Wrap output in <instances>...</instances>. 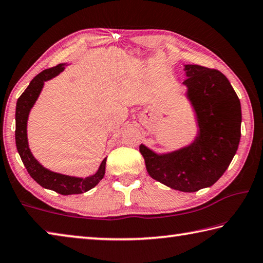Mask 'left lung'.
<instances>
[{"label":"left lung","instance_id":"left-lung-1","mask_svg":"<svg viewBox=\"0 0 263 263\" xmlns=\"http://www.w3.org/2000/svg\"><path fill=\"white\" fill-rule=\"evenodd\" d=\"M188 97L197 114L199 135L189 147L158 155L144 145L139 151L147 173L173 189L194 193L219 180L237 153L241 105L224 74L199 65H185Z\"/></svg>","mask_w":263,"mask_h":263}]
</instances>
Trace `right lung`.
Listing matches in <instances>:
<instances>
[{
    "label": "right lung",
    "instance_id": "1",
    "mask_svg": "<svg viewBox=\"0 0 263 263\" xmlns=\"http://www.w3.org/2000/svg\"><path fill=\"white\" fill-rule=\"evenodd\" d=\"M64 64H59L55 67L48 68L39 73L32 81L30 82L29 87L25 89L23 94L20 96L16 104V146L18 151L20 157L23 161L26 171L30 176L37 182L38 184L46 189L55 191L61 195H73L82 194L90 190L103 179L105 173V162L106 158L102 161L101 166L94 175L87 177V179H79V177L66 176L57 174L47 171L44 168L37 160L31 154L28 145V137H26V123H28V116L34 102L37 101L39 94H41L44 82L47 81L55 75L64 70Z\"/></svg>",
    "mask_w": 263,
    "mask_h": 263
}]
</instances>
